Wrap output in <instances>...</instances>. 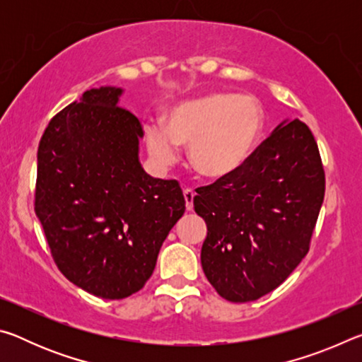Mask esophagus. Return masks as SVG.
<instances>
[{
    "instance_id": "34e87169",
    "label": "esophagus",
    "mask_w": 362,
    "mask_h": 362,
    "mask_svg": "<svg viewBox=\"0 0 362 362\" xmlns=\"http://www.w3.org/2000/svg\"><path fill=\"white\" fill-rule=\"evenodd\" d=\"M183 198H185V206L187 211L193 209V198H194V192L192 188H183Z\"/></svg>"
}]
</instances>
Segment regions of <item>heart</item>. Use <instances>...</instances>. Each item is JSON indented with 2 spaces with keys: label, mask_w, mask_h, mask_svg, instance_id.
Returning <instances> with one entry per match:
<instances>
[{
  "label": "heart",
  "mask_w": 362,
  "mask_h": 362,
  "mask_svg": "<svg viewBox=\"0 0 362 362\" xmlns=\"http://www.w3.org/2000/svg\"><path fill=\"white\" fill-rule=\"evenodd\" d=\"M163 126H145L146 148L159 164L175 159L177 146L188 144V163L204 177L236 170L252 151L263 126V110L250 95L207 93L174 103Z\"/></svg>",
  "instance_id": "heart-1"
}]
</instances>
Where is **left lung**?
Masks as SVG:
<instances>
[{
	"mask_svg": "<svg viewBox=\"0 0 362 362\" xmlns=\"http://www.w3.org/2000/svg\"><path fill=\"white\" fill-rule=\"evenodd\" d=\"M326 175L310 127L281 122L246 161L211 185L193 206L206 220V278L220 297L252 302L276 289L308 254Z\"/></svg>",
	"mask_w": 362,
	"mask_h": 362,
	"instance_id": "1",
	"label": "left lung"
}]
</instances>
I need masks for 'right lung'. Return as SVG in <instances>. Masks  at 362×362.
<instances>
[{
	"label": "right lung",
	"instance_id": "1",
	"mask_svg": "<svg viewBox=\"0 0 362 362\" xmlns=\"http://www.w3.org/2000/svg\"><path fill=\"white\" fill-rule=\"evenodd\" d=\"M121 88L86 90L49 121L38 146L35 212L64 276L119 300L151 276L169 231L185 212L177 180L139 163L144 127L118 105Z\"/></svg>",
	"mask_w": 362,
	"mask_h": 362
}]
</instances>
